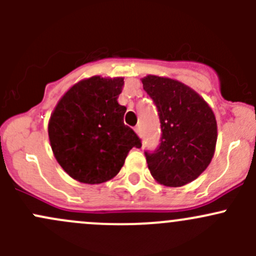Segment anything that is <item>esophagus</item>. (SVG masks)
Segmentation results:
<instances>
[{
  "label": "esophagus",
  "mask_w": 256,
  "mask_h": 256,
  "mask_svg": "<svg viewBox=\"0 0 256 256\" xmlns=\"http://www.w3.org/2000/svg\"><path fill=\"white\" fill-rule=\"evenodd\" d=\"M135 131L138 134V135H141V131H142L141 130V124H138V125L135 126Z\"/></svg>",
  "instance_id": "esophagus-1"
}]
</instances>
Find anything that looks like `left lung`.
<instances>
[{"label":"left lung","instance_id":"left-lung-1","mask_svg":"<svg viewBox=\"0 0 256 256\" xmlns=\"http://www.w3.org/2000/svg\"><path fill=\"white\" fill-rule=\"evenodd\" d=\"M142 84L161 124L160 144L154 151H144L150 172L161 184H187L210 164L216 144V116L207 102L182 82L147 76Z\"/></svg>","mask_w":256,"mask_h":256}]
</instances>
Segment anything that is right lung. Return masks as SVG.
<instances>
[{
  "mask_svg": "<svg viewBox=\"0 0 256 256\" xmlns=\"http://www.w3.org/2000/svg\"><path fill=\"white\" fill-rule=\"evenodd\" d=\"M124 79L92 76L68 90L54 109L49 141L58 164L74 180L89 184L118 174L141 140L124 124L126 108L118 102Z\"/></svg>",
  "mask_w": 256,
  "mask_h": 256,
  "instance_id": "obj_1",
  "label": "right lung"
}]
</instances>
